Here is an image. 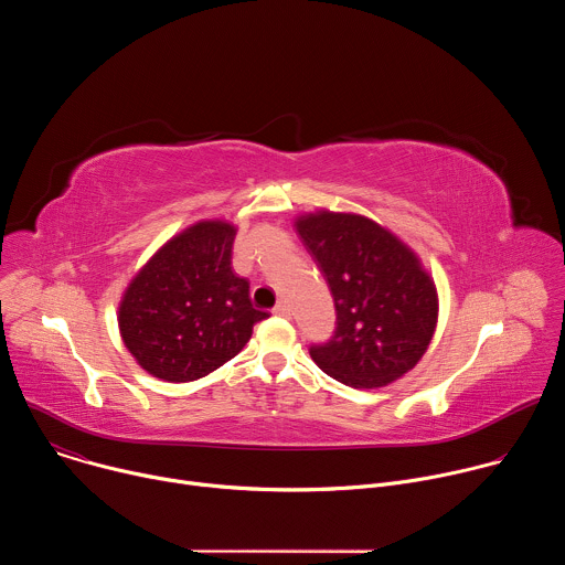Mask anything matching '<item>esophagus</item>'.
<instances>
[{"mask_svg": "<svg viewBox=\"0 0 565 565\" xmlns=\"http://www.w3.org/2000/svg\"><path fill=\"white\" fill-rule=\"evenodd\" d=\"M273 312H275L277 317H290V308H288V303H284V301H279V303L273 308Z\"/></svg>", "mask_w": 565, "mask_h": 565, "instance_id": "esophagus-1", "label": "esophagus"}]
</instances>
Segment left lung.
I'll return each mask as SVG.
<instances>
[{
  "label": "left lung",
  "instance_id": "1",
  "mask_svg": "<svg viewBox=\"0 0 565 565\" xmlns=\"http://www.w3.org/2000/svg\"><path fill=\"white\" fill-rule=\"evenodd\" d=\"M295 227L338 310L335 335L310 347L315 364L353 388L386 386L409 373L438 324V290L420 257L355 212L299 214Z\"/></svg>",
  "mask_w": 565,
  "mask_h": 565
}]
</instances>
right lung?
Returning a JSON list of instances; mask_svg holds the SVG:
<instances>
[{"label":"right lung","mask_w":565,"mask_h":565,"mask_svg":"<svg viewBox=\"0 0 565 565\" xmlns=\"http://www.w3.org/2000/svg\"><path fill=\"white\" fill-rule=\"evenodd\" d=\"M236 225L210 218L174 234L134 275L118 303L127 351L149 375L192 382L232 360L268 312L232 270Z\"/></svg>","instance_id":"1"}]
</instances>
